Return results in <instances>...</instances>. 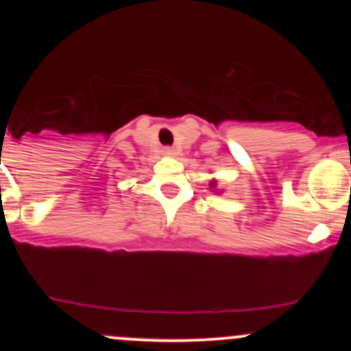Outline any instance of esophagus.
<instances>
[{
    "mask_svg": "<svg viewBox=\"0 0 351 351\" xmlns=\"http://www.w3.org/2000/svg\"><path fill=\"white\" fill-rule=\"evenodd\" d=\"M162 154H165V156H176V149H175V147L166 146L165 149H162Z\"/></svg>",
    "mask_w": 351,
    "mask_h": 351,
    "instance_id": "1",
    "label": "esophagus"
}]
</instances>
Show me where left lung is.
Returning <instances> with one entry per match:
<instances>
[{
    "label": "left lung",
    "instance_id": "8db88e82",
    "mask_svg": "<svg viewBox=\"0 0 351 351\" xmlns=\"http://www.w3.org/2000/svg\"><path fill=\"white\" fill-rule=\"evenodd\" d=\"M215 185H217V180H212V182H210V185H208V186H210V189H214Z\"/></svg>",
    "mask_w": 351,
    "mask_h": 351
}]
</instances>
